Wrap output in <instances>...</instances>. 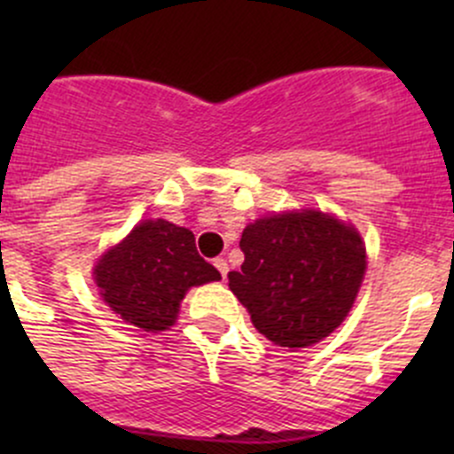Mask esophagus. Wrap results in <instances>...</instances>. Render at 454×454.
<instances>
[{"instance_id": "obj_1", "label": "esophagus", "mask_w": 454, "mask_h": 454, "mask_svg": "<svg viewBox=\"0 0 454 454\" xmlns=\"http://www.w3.org/2000/svg\"><path fill=\"white\" fill-rule=\"evenodd\" d=\"M213 265L219 270V274H222V278H226V274H228V263H226V259H222V256H217V259L213 261Z\"/></svg>"}]
</instances>
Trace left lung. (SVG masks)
Returning <instances> with one entry per match:
<instances>
[{
  "label": "left lung",
  "mask_w": 454,
  "mask_h": 454,
  "mask_svg": "<svg viewBox=\"0 0 454 454\" xmlns=\"http://www.w3.org/2000/svg\"><path fill=\"white\" fill-rule=\"evenodd\" d=\"M244 263L228 287L274 345L312 347L347 318L367 270L358 231L320 210L278 213L244 228Z\"/></svg>",
  "instance_id": "obj_1"
}]
</instances>
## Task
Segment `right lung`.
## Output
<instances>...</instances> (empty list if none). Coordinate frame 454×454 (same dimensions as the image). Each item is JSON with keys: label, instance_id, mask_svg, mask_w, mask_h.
<instances>
[{"label": "right lung", "instance_id": "add662e5", "mask_svg": "<svg viewBox=\"0 0 454 454\" xmlns=\"http://www.w3.org/2000/svg\"><path fill=\"white\" fill-rule=\"evenodd\" d=\"M100 296L125 323L164 332L176 323L189 287L222 274L195 248V235L164 219L140 222L94 265Z\"/></svg>", "mask_w": 454, "mask_h": 454}]
</instances>
